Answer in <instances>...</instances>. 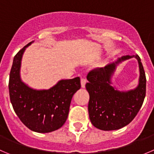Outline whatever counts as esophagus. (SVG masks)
I'll return each mask as SVG.
<instances>
[{
  "instance_id": "34e87169",
  "label": "esophagus",
  "mask_w": 154,
  "mask_h": 154,
  "mask_svg": "<svg viewBox=\"0 0 154 154\" xmlns=\"http://www.w3.org/2000/svg\"><path fill=\"white\" fill-rule=\"evenodd\" d=\"M86 83V80L85 78H81V86L83 88L85 87V85Z\"/></svg>"
}]
</instances>
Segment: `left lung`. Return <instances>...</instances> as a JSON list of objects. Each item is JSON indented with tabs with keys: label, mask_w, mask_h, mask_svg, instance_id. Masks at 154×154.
I'll list each match as a JSON object with an SVG mask.
<instances>
[{
	"label": "left lung",
	"mask_w": 154,
	"mask_h": 154,
	"mask_svg": "<svg viewBox=\"0 0 154 154\" xmlns=\"http://www.w3.org/2000/svg\"><path fill=\"white\" fill-rule=\"evenodd\" d=\"M135 57L140 67L137 87L128 91H119L111 86V78L117 65ZM86 90L89 94L88 111L92 124L104 131L117 130L132 121L144 102L146 94V77L138 55L118 58L104 68L94 69L88 74Z\"/></svg>",
	"instance_id": "8db88e82"
}]
</instances>
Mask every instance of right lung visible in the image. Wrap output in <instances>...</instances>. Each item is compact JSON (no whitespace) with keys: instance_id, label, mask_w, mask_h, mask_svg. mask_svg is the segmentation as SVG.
I'll list each match as a JSON object with an SVG mask.
<instances>
[{"instance_id":"obj_1","label":"right lung","mask_w":154,"mask_h":154,"mask_svg":"<svg viewBox=\"0 0 154 154\" xmlns=\"http://www.w3.org/2000/svg\"><path fill=\"white\" fill-rule=\"evenodd\" d=\"M32 42L15 56L10 74L9 92L15 113L25 126L39 133L53 132L66 121L74 94L80 89L77 77L61 80L49 89H35L21 79L20 68L24 52Z\"/></svg>"}]
</instances>
